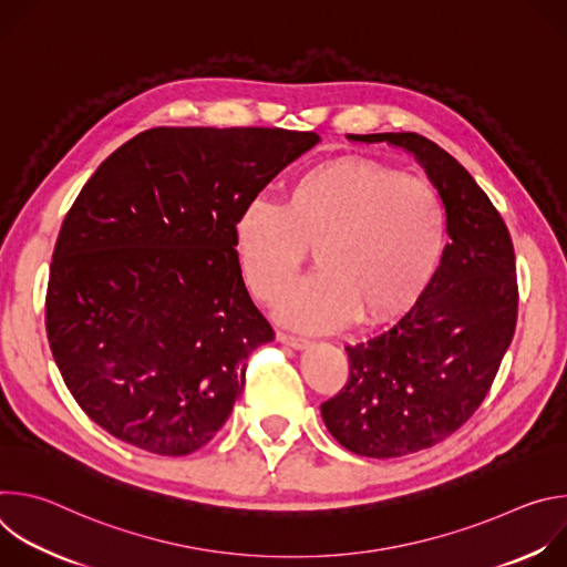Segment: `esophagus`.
<instances>
[{
	"label": "esophagus",
	"instance_id": "34e87169",
	"mask_svg": "<svg viewBox=\"0 0 567 567\" xmlns=\"http://www.w3.org/2000/svg\"><path fill=\"white\" fill-rule=\"evenodd\" d=\"M278 341L293 348V350H305L309 348V341L302 339V337H291V334H285V332H278Z\"/></svg>",
	"mask_w": 567,
	"mask_h": 567
}]
</instances>
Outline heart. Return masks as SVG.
<instances>
[{
  "label": "heart",
  "mask_w": 567,
  "mask_h": 567,
  "mask_svg": "<svg viewBox=\"0 0 567 567\" xmlns=\"http://www.w3.org/2000/svg\"><path fill=\"white\" fill-rule=\"evenodd\" d=\"M249 289L278 302L313 249L318 276L282 302L285 322L309 332L365 326L406 309L435 276L446 249L437 190L370 158H334L296 175L280 206L254 199L233 224Z\"/></svg>",
  "instance_id": "1"
}]
</instances>
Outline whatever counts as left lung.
I'll list each match as a JSON object with an SVG mask.
<instances>
[{
    "label": "left lung",
    "instance_id": "1",
    "mask_svg": "<svg viewBox=\"0 0 567 567\" xmlns=\"http://www.w3.org/2000/svg\"><path fill=\"white\" fill-rule=\"evenodd\" d=\"M348 138L411 152L446 208L435 276L394 326L346 348L348 383L320 403L341 446L399 457L446 440L487 396L516 330V256L492 199L437 143L415 132Z\"/></svg>",
    "mask_w": 567,
    "mask_h": 567
}]
</instances>
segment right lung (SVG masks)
I'll return each instance as SVG.
<instances>
[{"label":"right lung","mask_w":567,"mask_h":567,"mask_svg":"<svg viewBox=\"0 0 567 567\" xmlns=\"http://www.w3.org/2000/svg\"><path fill=\"white\" fill-rule=\"evenodd\" d=\"M313 132L154 127L110 154L66 213L49 271L47 337L85 415L136 449L188 455L274 341L233 245L239 210Z\"/></svg>","instance_id":"add662e5"}]
</instances>
